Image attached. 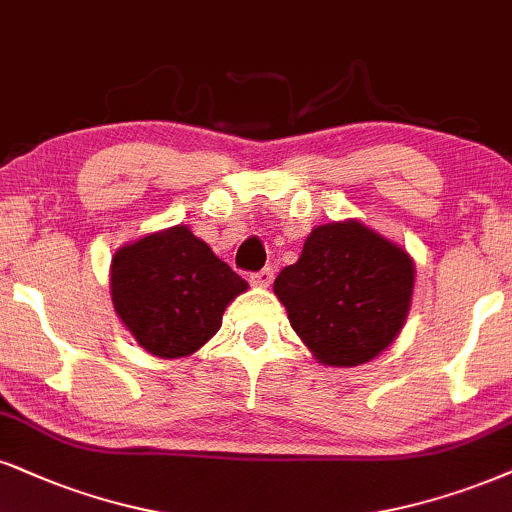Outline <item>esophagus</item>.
I'll return each instance as SVG.
<instances>
[{
	"label": "esophagus",
	"instance_id": "1",
	"mask_svg": "<svg viewBox=\"0 0 512 512\" xmlns=\"http://www.w3.org/2000/svg\"><path fill=\"white\" fill-rule=\"evenodd\" d=\"M273 277H275V270H273V268H263V270H258V273L251 275V285H256V287H270V282H273Z\"/></svg>",
	"mask_w": 512,
	"mask_h": 512
}]
</instances>
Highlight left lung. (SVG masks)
<instances>
[{"mask_svg": "<svg viewBox=\"0 0 512 512\" xmlns=\"http://www.w3.org/2000/svg\"><path fill=\"white\" fill-rule=\"evenodd\" d=\"M413 287L408 251L353 218L313 227L273 285L301 342L332 368L380 356L406 325Z\"/></svg>", "mask_w": 512, "mask_h": 512, "instance_id": "left-lung-1", "label": "left lung"}]
</instances>
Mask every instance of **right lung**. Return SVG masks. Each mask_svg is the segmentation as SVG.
<instances>
[{"label": "right lung", "mask_w": 512, "mask_h": 512, "mask_svg": "<svg viewBox=\"0 0 512 512\" xmlns=\"http://www.w3.org/2000/svg\"><path fill=\"white\" fill-rule=\"evenodd\" d=\"M111 301L135 342L159 358L199 351L249 285L187 225L149 232L111 258Z\"/></svg>", "instance_id": "add662e5"}]
</instances>
